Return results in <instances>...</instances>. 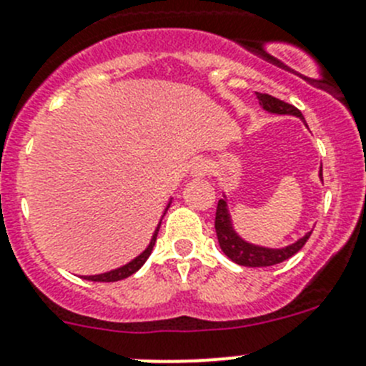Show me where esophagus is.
<instances>
[{
  "instance_id": "34e87169",
  "label": "esophagus",
  "mask_w": 366,
  "mask_h": 366,
  "mask_svg": "<svg viewBox=\"0 0 366 366\" xmlns=\"http://www.w3.org/2000/svg\"><path fill=\"white\" fill-rule=\"evenodd\" d=\"M208 174V163L204 159H196L190 165V176L192 177H204Z\"/></svg>"
}]
</instances>
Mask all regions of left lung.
Masks as SVG:
<instances>
[{
	"label": "left lung",
	"instance_id": "left-lung-1",
	"mask_svg": "<svg viewBox=\"0 0 366 366\" xmlns=\"http://www.w3.org/2000/svg\"><path fill=\"white\" fill-rule=\"evenodd\" d=\"M257 99H259L260 107H262L264 111H267V113L293 114V117H298L300 120H304V114H302L295 106L284 102V100L274 99V97L266 95V93H257ZM318 176L320 181L323 183L322 167H320ZM215 233H217V241L222 253H224L229 260H233V262L239 264V266L246 267H266L284 262V260L293 257L297 252H300V249L304 248L305 242H307V239L311 237L312 229L305 233L304 237L295 241L293 244H287L284 246V248H267V246L253 244V242H248L235 232L232 222V215H229L228 210V203H226V196H222V199H219L217 203V212H215Z\"/></svg>",
	"mask_w": 366,
	"mask_h": 366
}]
</instances>
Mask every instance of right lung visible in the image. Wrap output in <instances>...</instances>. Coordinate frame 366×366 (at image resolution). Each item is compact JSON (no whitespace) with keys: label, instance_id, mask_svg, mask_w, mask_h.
<instances>
[{"label":"right lung","instance_id":"right-lung-1","mask_svg":"<svg viewBox=\"0 0 366 366\" xmlns=\"http://www.w3.org/2000/svg\"><path fill=\"white\" fill-rule=\"evenodd\" d=\"M170 203H172V199H170L169 204H167L165 212L169 210ZM165 212H163V215H165ZM159 226H162V221H159L158 226H156V229H154V233H152L151 242H149L147 248H145L144 252L140 253V255L134 257L133 260H129L127 264H124V266L117 267V269L106 271V273H100V274H89V277H82V278H86V280H92V282H117V280H124V278H127V277H131V274L137 273V271L140 269L142 266H144L145 260L149 259V255H151V253H152V248H154V244H156V237H158Z\"/></svg>","mask_w":366,"mask_h":366}]
</instances>
